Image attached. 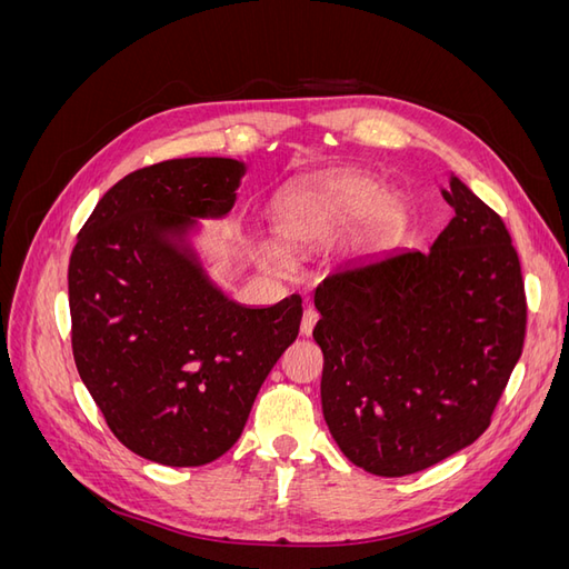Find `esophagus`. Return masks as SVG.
Instances as JSON below:
<instances>
[{"label": "esophagus", "mask_w": 569, "mask_h": 569, "mask_svg": "<svg viewBox=\"0 0 569 569\" xmlns=\"http://www.w3.org/2000/svg\"><path fill=\"white\" fill-rule=\"evenodd\" d=\"M316 322H318V313L313 311V308H306L303 316H301V335H303V337L311 335Z\"/></svg>", "instance_id": "1"}]
</instances>
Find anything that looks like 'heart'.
Wrapping results in <instances>:
<instances>
[{"instance_id": "obj_1", "label": "heart", "mask_w": 569, "mask_h": 569, "mask_svg": "<svg viewBox=\"0 0 569 569\" xmlns=\"http://www.w3.org/2000/svg\"><path fill=\"white\" fill-rule=\"evenodd\" d=\"M406 201L368 176H339L297 189L278 203L274 230L287 247L327 242L358 220L356 247L377 251L389 247L406 226ZM278 261V256H270Z\"/></svg>"}]
</instances>
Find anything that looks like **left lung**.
<instances>
[{
    "mask_svg": "<svg viewBox=\"0 0 569 569\" xmlns=\"http://www.w3.org/2000/svg\"><path fill=\"white\" fill-rule=\"evenodd\" d=\"M456 216L427 253L351 263L316 289L322 416L380 477L432 468L491 422L525 343L520 258L503 220L456 176Z\"/></svg>",
    "mask_w": 569,
    "mask_h": 569,
    "instance_id": "1",
    "label": "left lung"
}]
</instances>
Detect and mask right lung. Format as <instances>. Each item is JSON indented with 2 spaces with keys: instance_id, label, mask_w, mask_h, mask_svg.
I'll use <instances>...</instances> for the list:
<instances>
[{
  "instance_id": "add662e5",
  "label": "right lung",
  "mask_w": 569,
  "mask_h": 569,
  "mask_svg": "<svg viewBox=\"0 0 569 569\" xmlns=\"http://www.w3.org/2000/svg\"><path fill=\"white\" fill-rule=\"evenodd\" d=\"M247 166L194 157L116 182L68 263L73 358L116 439L197 468L232 449L256 393L299 335L301 299L244 306L209 278L199 220L226 218Z\"/></svg>"
}]
</instances>
